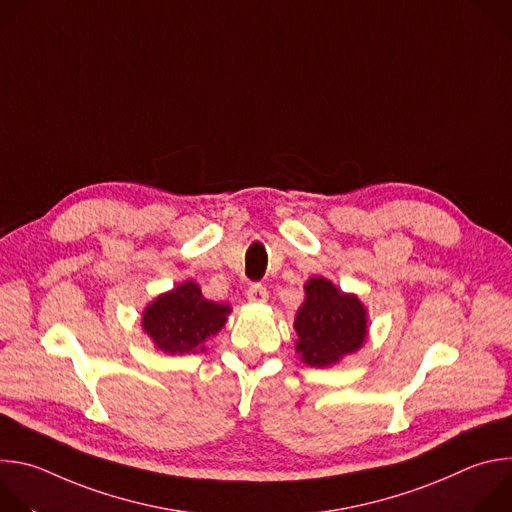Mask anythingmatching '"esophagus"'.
Wrapping results in <instances>:
<instances>
[{
  "mask_svg": "<svg viewBox=\"0 0 512 512\" xmlns=\"http://www.w3.org/2000/svg\"><path fill=\"white\" fill-rule=\"evenodd\" d=\"M267 298H269V294H267V289H265L261 283L251 285L249 291H247V300H249L251 304H265Z\"/></svg>",
  "mask_w": 512,
  "mask_h": 512,
  "instance_id": "34e87169",
  "label": "esophagus"
}]
</instances>
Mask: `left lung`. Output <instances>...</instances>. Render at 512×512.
I'll return each mask as SVG.
<instances>
[{
  "mask_svg": "<svg viewBox=\"0 0 512 512\" xmlns=\"http://www.w3.org/2000/svg\"><path fill=\"white\" fill-rule=\"evenodd\" d=\"M304 302L296 312V352L308 367L326 369L358 352L369 338V310L356 294L336 287L328 277L304 283Z\"/></svg>",
  "mask_w": 512,
  "mask_h": 512,
  "instance_id": "left-lung-1",
  "label": "left lung"
}]
</instances>
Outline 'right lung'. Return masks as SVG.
<instances>
[{
  "mask_svg": "<svg viewBox=\"0 0 512 512\" xmlns=\"http://www.w3.org/2000/svg\"><path fill=\"white\" fill-rule=\"evenodd\" d=\"M233 308L206 300L192 279L154 298L141 314V330L166 354L204 352V342L223 330Z\"/></svg>",
  "mask_w": 512,
  "mask_h": 512,
  "instance_id": "right-lung-1",
  "label": "right lung"
}]
</instances>
